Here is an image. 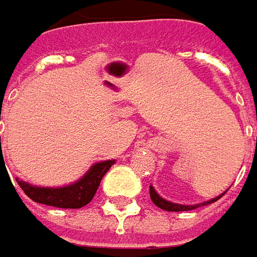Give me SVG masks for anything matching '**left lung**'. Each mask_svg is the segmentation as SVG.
Here are the masks:
<instances>
[{
    "instance_id": "obj_1",
    "label": "left lung",
    "mask_w": 257,
    "mask_h": 257,
    "mask_svg": "<svg viewBox=\"0 0 257 257\" xmlns=\"http://www.w3.org/2000/svg\"><path fill=\"white\" fill-rule=\"evenodd\" d=\"M224 194L225 192H223V194H220L218 197L208 199V201H205V202H201V204L185 205V204H176V202H172V201H168V199L162 198L161 195L156 192V189L150 185V198H152V201H153V204H155V205H158V207H159V208H162V210H165V211H189V210H195V208H198V207H202V205H208V204H211V202H215L217 199L221 198Z\"/></svg>"
}]
</instances>
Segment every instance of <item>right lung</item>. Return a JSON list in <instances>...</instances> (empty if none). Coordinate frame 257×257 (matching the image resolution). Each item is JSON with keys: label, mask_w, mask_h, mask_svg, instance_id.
<instances>
[{"label": "right lung", "mask_w": 257, "mask_h": 257, "mask_svg": "<svg viewBox=\"0 0 257 257\" xmlns=\"http://www.w3.org/2000/svg\"><path fill=\"white\" fill-rule=\"evenodd\" d=\"M1 161H4V159H1ZM114 163L115 161L96 162L78 181L72 182L69 185L58 186V188L56 186L32 185L26 181H21L19 178L16 181L19 182L20 188L26 192V195L29 198H32L34 202L50 205V207H58V208H81V207H85L86 204H89L91 199L94 198L102 176L108 172V169Z\"/></svg>", "instance_id": "right-lung-1"}]
</instances>
